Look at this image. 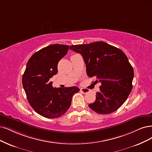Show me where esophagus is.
Masks as SVG:
<instances>
[{
  "instance_id": "esophagus-1",
  "label": "esophagus",
  "mask_w": 152,
  "mask_h": 152,
  "mask_svg": "<svg viewBox=\"0 0 152 152\" xmlns=\"http://www.w3.org/2000/svg\"><path fill=\"white\" fill-rule=\"evenodd\" d=\"M81 91L82 93H83L84 94H86V93H89V90L88 89H86V88H81Z\"/></svg>"
}]
</instances>
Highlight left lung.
I'll return each instance as SVG.
<instances>
[{"label":"left lung","mask_w":152,"mask_h":152,"mask_svg":"<svg viewBox=\"0 0 152 152\" xmlns=\"http://www.w3.org/2000/svg\"><path fill=\"white\" fill-rule=\"evenodd\" d=\"M70 49L83 56L89 77L100 83L96 100L89 107L98 114H110L125 103L132 89L133 67L122 50L103 41L72 45Z\"/></svg>","instance_id":"obj_1"}]
</instances>
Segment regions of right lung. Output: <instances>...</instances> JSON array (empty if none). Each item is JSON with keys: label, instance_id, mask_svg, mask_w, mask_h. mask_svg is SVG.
Masks as SVG:
<instances>
[{"label": "right lung", "instance_id": "right-lung-1", "mask_svg": "<svg viewBox=\"0 0 152 152\" xmlns=\"http://www.w3.org/2000/svg\"><path fill=\"white\" fill-rule=\"evenodd\" d=\"M69 46L53 44L34 54L22 76V85L30 105L36 113L56 118L69 108L72 97L80 91L76 86L53 88L50 77L58 73V62L67 54Z\"/></svg>", "mask_w": 152, "mask_h": 152}]
</instances>
